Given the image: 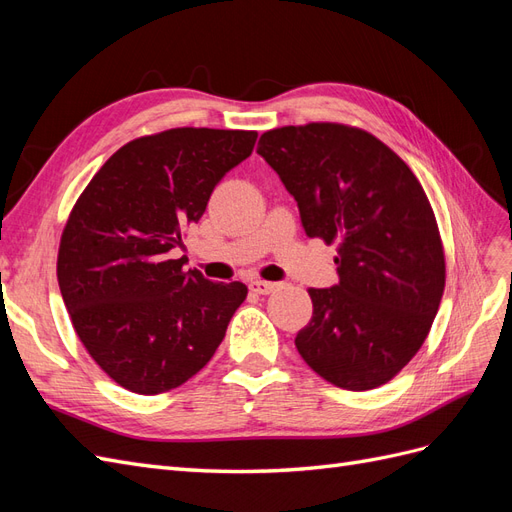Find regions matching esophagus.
I'll return each instance as SVG.
<instances>
[{"label": "esophagus", "mask_w": 512, "mask_h": 512, "mask_svg": "<svg viewBox=\"0 0 512 512\" xmlns=\"http://www.w3.org/2000/svg\"><path fill=\"white\" fill-rule=\"evenodd\" d=\"M250 290L254 294H269L275 290V284L273 282H265V280H252L250 282Z\"/></svg>", "instance_id": "34e87169"}]
</instances>
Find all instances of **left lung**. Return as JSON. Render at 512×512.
<instances>
[{
  "instance_id": "1",
  "label": "left lung",
  "mask_w": 512,
  "mask_h": 512,
  "mask_svg": "<svg viewBox=\"0 0 512 512\" xmlns=\"http://www.w3.org/2000/svg\"><path fill=\"white\" fill-rule=\"evenodd\" d=\"M297 200L307 237L337 241L339 282L309 288L303 361L346 391L386 384L423 346L444 292V250L408 164L342 123L269 130L256 149Z\"/></svg>"
}]
</instances>
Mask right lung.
Instances as JSON below:
<instances>
[{
  "label": "right lung",
  "instance_id": "obj_1",
  "mask_svg": "<svg viewBox=\"0 0 512 512\" xmlns=\"http://www.w3.org/2000/svg\"><path fill=\"white\" fill-rule=\"evenodd\" d=\"M256 136L175 128L136 138L76 200L59 243V290L91 359L123 389L158 395L188 382L245 301V284L183 271L170 252Z\"/></svg>",
  "mask_w": 512,
  "mask_h": 512
}]
</instances>
